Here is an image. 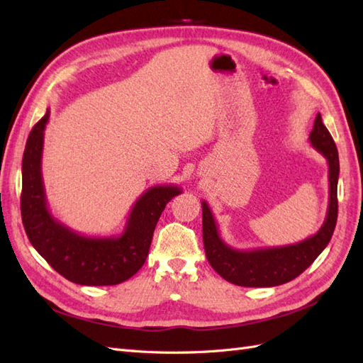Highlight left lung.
Wrapping results in <instances>:
<instances>
[{
  "label": "left lung",
  "instance_id": "left-lung-1",
  "mask_svg": "<svg viewBox=\"0 0 363 363\" xmlns=\"http://www.w3.org/2000/svg\"><path fill=\"white\" fill-rule=\"evenodd\" d=\"M309 142L320 151L330 167V204L320 230L297 244L281 247L254 250H237L224 242L206 201H202V240L210 266L224 280L246 288H271L284 284L298 277L314 263L330 242L337 223V182H339V153L334 139L322 122L320 113L315 117Z\"/></svg>",
  "mask_w": 363,
  "mask_h": 363
}]
</instances>
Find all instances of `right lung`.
I'll return each instance as SVG.
<instances>
[{"mask_svg":"<svg viewBox=\"0 0 363 363\" xmlns=\"http://www.w3.org/2000/svg\"><path fill=\"white\" fill-rule=\"evenodd\" d=\"M50 111L33 126L23 155L21 218L30 244L66 280L83 286H113L128 280L145 263L155 227L178 185H155L134 202L117 237H85L49 212L41 157Z\"/></svg>","mask_w":363,"mask_h":363,"instance_id":"add662e5","label":"right lung"}]
</instances>
